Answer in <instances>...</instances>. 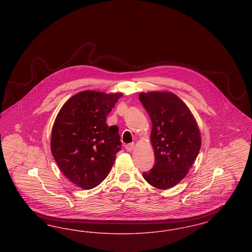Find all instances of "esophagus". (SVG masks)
<instances>
[{"label":"esophagus","instance_id":"esophagus-1","mask_svg":"<svg viewBox=\"0 0 252 252\" xmlns=\"http://www.w3.org/2000/svg\"><path fill=\"white\" fill-rule=\"evenodd\" d=\"M133 148H134V144H133V143H131V144H127L126 145V151H128V152L132 151Z\"/></svg>","mask_w":252,"mask_h":252}]
</instances>
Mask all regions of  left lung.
<instances>
[{
    "label": "left lung",
    "mask_w": 252,
    "mask_h": 252,
    "mask_svg": "<svg viewBox=\"0 0 252 252\" xmlns=\"http://www.w3.org/2000/svg\"><path fill=\"white\" fill-rule=\"evenodd\" d=\"M140 101L152 122L155 154V165L143 177L158 189L171 188L187 175L198 155V126L190 109L173 94L142 93Z\"/></svg>",
    "instance_id": "obj_1"
}]
</instances>
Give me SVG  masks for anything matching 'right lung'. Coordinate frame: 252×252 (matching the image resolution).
<instances>
[{
  "instance_id": "right-lung-1",
  "label": "right lung",
  "mask_w": 252,
  "mask_h": 252,
  "mask_svg": "<svg viewBox=\"0 0 252 252\" xmlns=\"http://www.w3.org/2000/svg\"><path fill=\"white\" fill-rule=\"evenodd\" d=\"M122 94L81 92L70 98L56 118L51 151L64 176L83 189L98 186L108 177L122 148L118 129L107 116Z\"/></svg>"
}]
</instances>
